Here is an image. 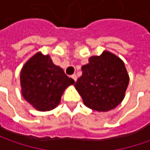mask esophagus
<instances>
[{
	"mask_svg": "<svg viewBox=\"0 0 150 150\" xmlns=\"http://www.w3.org/2000/svg\"><path fill=\"white\" fill-rule=\"evenodd\" d=\"M71 78H72L75 82L77 81V75H76V74H72V76H71Z\"/></svg>",
	"mask_w": 150,
	"mask_h": 150,
	"instance_id": "esophagus-1",
	"label": "esophagus"
}]
</instances>
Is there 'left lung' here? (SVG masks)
Segmentation results:
<instances>
[{
	"instance_id": "1",
	"label": "left lung",
	"mask_w": 150,
	"mask_h": 150,
	"mask_svg": "<svg viewBox=\"0 0 150 150\" xmlns=\"http://www.w3.org/2000/svg\"><path fill=\"white\" fill-rule=\"evenodd\" d=\"M82 71L74 86L88 108L106 112L123 101L129 77L124 62L116 55L104 51L91 57Z\"/></svg>"
}]
</instances>
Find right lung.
<instances>
[{"mask_svg":"<svg viewBox=\"0 0 150 150\" xmlns=\"http://www.w3.org/2000/svg\"><path fill=\"white\" fill-rule=\"evenodd\" d=\"M21 93L39 111H49L59 104L64 90L74 80L56 66L48 55L38 52L25 63L20 76Z\"/></svg>","mask_w":150,"mask_h":150,"instance_id":"obj_1","label":"right lung"}]
</instances>
